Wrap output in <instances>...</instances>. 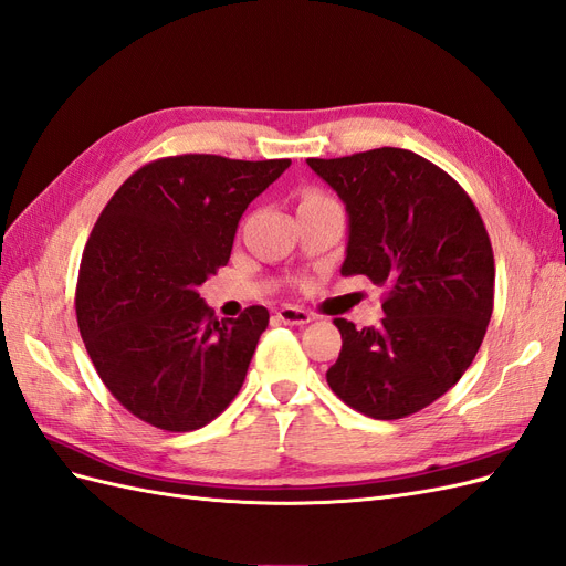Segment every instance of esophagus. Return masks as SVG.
Returning a JSON list of instances; mask_svg holds the SVG:
<instances>
[{"mask_svg": "<svg viewBox=\"0 0 566 566\" xmlns=\"http://www.w3.org/2000/svg\"><path fill=\"white\" fill-rule=\"evenodd\" d=\"M276 318L285 325H306L312 321V314L304 310H297V306H281V310L276 312Z\"/></svg>", "mask_w": 566, "mask_h": 566, "instance_id": "34e87169", "label": "esophagus"}]
</instances>
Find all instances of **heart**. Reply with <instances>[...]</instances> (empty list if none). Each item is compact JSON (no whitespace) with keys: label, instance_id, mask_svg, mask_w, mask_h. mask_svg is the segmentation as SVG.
Wrapping results in <instances>:
<instances>
[{"label":"heart","instance_id":"heart-1","mask_svg":"<svg viewBox=\"0 0 566 566\" xmlns=\"http://www.w3.org/2000/svg\"><path fill=\"white\" fill-rule=\"evenodd\" d=\"M325 200H331V198H325V196L318 193V191H306L300 205H314V202H325Z\"/></svg>","mask_w":566,"mask_h":566}]
</instances>
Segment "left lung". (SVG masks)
<instances>
[{"mask_svg":"<svg viewBox=\"0 0 566 566\" xmlns=\"http://www.w3.org/2000/svg\"><path fill=\"white\" fill-rule=\"evenodd\" d=\"M349 214L342 276L385 290L378 328L335 318L331 389L375 420L413 416L447 394L476 356L493 312V250L462 186L406 148L306 160Z\"/></svg>","mask_w":566,"mask_h":566,"instance_id":"1","label":"left lung"}]
</instances>
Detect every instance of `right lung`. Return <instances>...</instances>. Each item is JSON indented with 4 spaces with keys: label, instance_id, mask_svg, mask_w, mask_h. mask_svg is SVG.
I'll use <instances>...</instances> for the list:
<instances>
[{
    "label": "right lung",
    "instance_id": "obj_1",
    "mask_svg": "<svg viewBox=\"0 0 566 566\" xmlns=\"http://www.w3.org/2000/svg\"><path fill=\"white\" fill-rule=\"evenodd\" d=\"M287 167V158H160L136 169L96 219L77 325L98 378L132 416L191 432L241 391L269 312L256 304L217 321L198 287L227 266L248 205Z\"/></svg>",
    "mask_w": 566,
    "mask_h": 566
}]
</instances>
